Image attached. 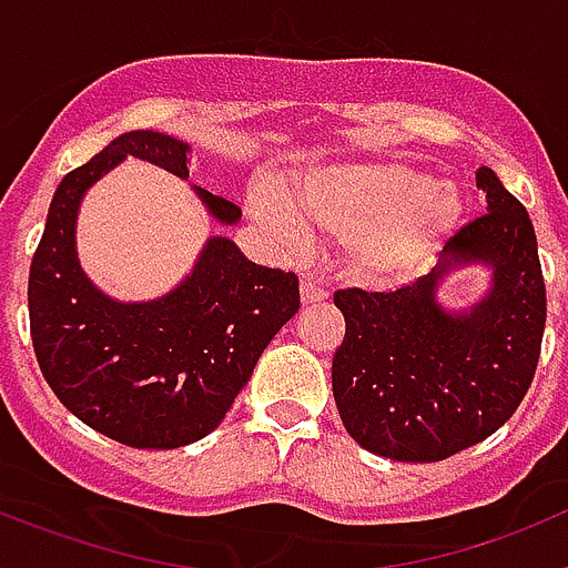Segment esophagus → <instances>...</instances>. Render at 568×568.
I'll use <instances>...</instances> for the list:
<instances>
[{"label": "esophagus", "instance_id": "esophagus-1", "mask_svg": "<svg viewBox=\"0 0 568 568\" xmlns=\"http://www.w3.org/2000/svg\"><path fill=\"white\" fill-rule=\"evenodd\" d=\"M327 295H329L327 287H324L321 281L310 278V275L301 278V301H304V304H321Z\"/></svg>", "mask_w": 568, "mask_h": 568}]
</instances>
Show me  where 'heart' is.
Segmentation results:
<instances>
[{"label":"heart","instance_id":"1","mask_svg":"<svg viewBox=\"0 0 568 568\" xmlns=\"http://www.w3.org/2000/svg\"><path fill=\"white\" fill-rule=\"evenodd\" d=\"M253 213L284 241L301 244L310 219L341 241L346 273L369 287L413 281L464 215V193L406 162H346L301 173L287 202L258 193Z\"/></svg>","mask_w":568,"mask_h":568}]
</instances>
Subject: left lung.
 <instances>
[{"label": "left lung", "mask_w": 568, "mask_h": 568, "mask_svg": "<svg viewBox=\"0 0 568 568\" xmlns=\"http://www.w3.org/2000/svg\"><path fill=\"white\" fill-rule=\"evenodd\" d=\"M486 213L444 244L433 273L395 293L338 290L346 335L333 355V395L366 453L433 464L498 433L540 358L546 287L524 204L480 168ZM486 266L490 287L469 308L437 301L455 268Z\"/></svg>", "instance_id": "left-lung-1"}]
</instances>
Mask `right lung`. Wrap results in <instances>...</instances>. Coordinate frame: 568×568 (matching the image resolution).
I'll list each match as a JSON object with an SVG mask.
<instances>
[{
	"instance_id": "add662e5",
	"label": "right lung",
	"mask_w": 568,
	"mask_h": 568,
	"mask_svg": "<svg viewBox=\"0 0 568 568\" xmlns=\"http://www.w3.org/2000/svg\"><path fill=\"white\" fill-rule=\"evenodd\" d=\"M128 155L190 175V144L155 130L122 133L64 175L30 264V338L44 381L79 420L135 449H175L222 424L261 353L298 313V278L213 235L162 298L128 304L102 293L79 264L77 219L84 193ZM193 190L219 224L241 219L233 202Z\"/></svg>"
}]
</instances>
